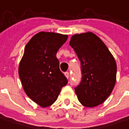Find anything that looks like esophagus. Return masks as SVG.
<instances>
[{
    "label": "esophagus",
    "instance_id": "esophagus-1",
    "mask_svg": "<svg viewBox=\"0 0 129 129\" xmlns=\"http://www.w3.org/2000/svg\"><path fill=\"white\" fill-rule=\"evenodd\" d=\"M64 75H65V76L68 79L69 78V76H70V73L69 72H65L64 73Z\"/></svg>",
    "mask_w": 129,
    "mask_h": 129
}]
</instances>
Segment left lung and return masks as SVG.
<instances>
[{
    "instance_id": "1",
    "label": "left lung",
    "mask_w": 129,
    "mask_h": 129,
    "mask_svg": "<svg viewBox=\"0 0 129 129\" xmlns=\"http://www.w3.org/2000/svg\"><path fill=\"white\" fill-rule=\"evenodd\" d=\"M70 45L81 62L82 81L75 88L79 101L88 108L102 104L116 83L114 58L104 42L91 32L73 35Z\"/></svg>"
}]
</instances>
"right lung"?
<instances>
[{
  "mask_svg": "<svg viewBox=\"0 0 129 129\" xmlns=\"http://www.w3.org/2000/svg\"><path fill=\"white\" fill-rule=\"evenodd\" d=\"M68 36L56 33L40 32L24 48L18 74L26 94L42 108L53 104L68 79L59 69L58 49Z\"/></svg>",
  "mask_w": 129,
  "mask_h": 129,
  "instance_id": "add662e5",
  "label": "right lung"
}]
</instances>
